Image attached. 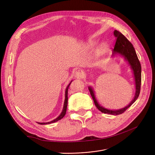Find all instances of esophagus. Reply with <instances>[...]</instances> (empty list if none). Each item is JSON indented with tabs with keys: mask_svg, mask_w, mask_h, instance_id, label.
Returning a JSON list of instances; mask_svg holds the SVG:
<instances>
[{
	"mask_svg": "<svg viewBox=\"0 0 155 155\" xmlns=\"http://www.w3.org/2000/svg\"><path fill=\"white\" fill-rule=\"evenodd\" d=\"M75 77L78 78V79H81L82 78V76H83V74L81 72L80 70H78V71H76L75 73Z\"/></svg>",
	"mask_w": 155,
	"mask_h": 155,
	"instance_id": "1",
	"label": "esophagus"
}]
</instances>
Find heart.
<instances>
[{
	"label": "heart",
	"instance_id": "1",
	"mask_svg": "<svg viewBox=\"0 0 155 155\" xmlns=\"http://www.w3.org/2000/svg\"><path fill=\"white\" fill-rule=\"evenodd\" d=\"M106 48H107V45H102L100 51H101V52H104L105 50H106Z\"/></svg>",
	"mask_w": 155,
	"mask_h": 155
}]
</instances>
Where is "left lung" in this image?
Segmentation results:
<instances>
[{
	"mask_svg": "<svg viewBox=\"0 0 155 155\" xmlns=\"http://www.w3.org/2000/svg\"><path fill=\"white\" fill-rule=\"evenodd\" d=\"M114 35L116 38V41L113 50L112 56L117 53L121 54L124 57V58L128 61L130 66H131L133 71L136 83V94L134 98L131 102V103L124 108L117 110H112L104 108L103 107L101 106L95 99V94L92 87H88V90L90 91L95 106L101 112L104 114H109L112 115H119L124 112L137 100L138 97H139L141 84V67L132 43L121 32L117 30H115L114 32Z\"/></svg>",
	"mask_w": 155,
	"mask_h": 155,
	"instance_id": "left-lung-1",
	"label": "left lung"
}]
</instances>
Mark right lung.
<instances>
[{
	"label": "right lung",
	"mask_w": 155,
	"mask_h": 155,
	"mask_svg": "<svg viewBox=\"0 0 155 155\" xmlns=\"http://www.w3.org/2000/svg\"><path fill=\"white\" fill-rule=\"evenodd\" d=\"M71 82L70 83V84L67 86V88H66V91H65V99H64V106H63V110L61 113V114L57 117L56 119H54L52 121H50V122H48V123H38V124H51V123H55V122L58 121L60 119H61L65 115V114H66V112H67V104H68V88H69V86L71 84Z\"/></svg>",
	"instance_id": "right-lung-1"
}]
</instances>
